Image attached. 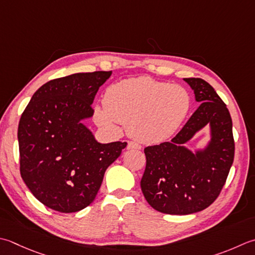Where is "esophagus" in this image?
<instances>
[{
    "label": "esophagus",
    "instance_id": "1",
    "mask_svg": "<svg viewBox=\"0 0 255 255\" xmlns=\"http://www.w3.org/2000/svg\"><path fill=\"white\" fill-rule=\"evenodd\" d=\"M140 148H141L140 144L136 141H129L127 144V149H129V150H132V149H140Z\"/></svg>",
    "mask_w": 255,
    "mask_h": 255
}]
</instances>
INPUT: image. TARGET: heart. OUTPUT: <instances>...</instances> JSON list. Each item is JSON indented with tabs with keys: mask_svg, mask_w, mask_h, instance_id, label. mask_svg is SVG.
Returning a JSON list of instances; mask_svg holds the SVG:
<instances>
[{
	"mask_svg": "<svg viewBox=\"0 0 255 255\" xmlns=\"http://www.w3.org/2000/svg\"><path fill=\"white\" fill-rule=\"evenodd\" d=\"M190 104V95L181 85L138 77L112 84L104 104L95 105L93 116L102 128L117 131L119 124L127 125L134 138L159 142L177 130Z\"/></svg>",
	"mask_w": 255,
	"mask_h": 255,
	"instance_id": "b5f03b06",
	"label": "heart"
}]
</instances>
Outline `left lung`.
<instances>
[{"label": "left lung", "instance_id": "left-lung-1", "mask_svg": "<svg viewBox=\"0 0 255 255\" xmlns=\"http://www.w3.org/2000/svg\"><path fill=\"white\" fill-rule=\"evenodd\" d=\"M200 102L171 141L144 148L146 169L140 181L147 202L159 212L184 216L202 211L217 200L234 160L232 119L227 105L210 84L184 78ZM209 122L213 139L203 153L182 146Z\"/></svg>", "mask_w": 255, "mask_h": 255}]
</instances>
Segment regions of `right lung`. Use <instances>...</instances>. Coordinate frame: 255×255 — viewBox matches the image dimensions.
<instances>
[{"label": "right lung", "mask_w": 255, "mask_h": 255, "mask_svg": "<svg viewBox=\"0 0 255 255\" xmlns=\"http://www.w3.org/2000/svg\"><path fill=\"white\" fill-rule=\"evenodd\" d=\"M111 72L78 73L39 87L19 119V172L33 196L62 213L96 198L106 169L127 142L99 143L81 123L91 117L98 88Z\"/></svg>", "instance_id": "add662e5"}]
</instances>
